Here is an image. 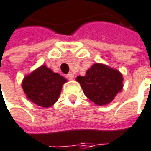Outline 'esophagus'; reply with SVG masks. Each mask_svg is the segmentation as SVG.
<instances>
[{
  "instance_id": "1",
  "label": "esophagus",
  "mask_w": 151,
  "mask_h": 151,
  "mask_svg": "<svg viewBox=\"0 0 151 151\" xmlns=\"http://www.w3.org/2000/svg\"><path fill=\"white\" fill-rule=\"evenodd\" d=\"M67 78H69V79H73L74 78V74L73 73H69L68 74H67Z\"/></svg>"
}]
</instances>
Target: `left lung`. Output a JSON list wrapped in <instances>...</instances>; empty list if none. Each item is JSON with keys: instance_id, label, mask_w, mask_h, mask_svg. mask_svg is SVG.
<instances>
[{"instance_id": "8db88e82", "label": "left lung", "mask_w": 151, "mask_h": 151, "mask_svg": "<svg viewBox=\"0 0 151 151\" xmlns=\"http://www.w3.org/2000/svg\"><path fill=\"white\" fill-rule=\"evenodd\" d=\"M84 95L94 103L103 106L110 103L123 89V76L120 71L102 63H95L84 76H78Z\"/></svg>"}]
</instances>
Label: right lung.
I'll list each match as a JSON object with an SVG mask.
<instances>
[{"label": "right lung", "instance_id": "right-lung-1", "mask_svg": "<svg viewBox=\"0 0 151 151\" xmlns=\"http://www.w3.org/2000/svg\"><path fill=\"white\" fill-rule=\"evenodd\" d=\"M67 81L63 76L42 65L24 78L22 88L31 102L42 108H49L57 102Z\"/></svg>", "mask_w": 151, "mask_h": 151}]
</instances>
